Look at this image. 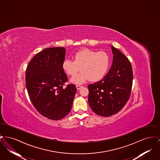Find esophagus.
<instances>
[{
  "mask_svg": "<svg viewBox=\"0 0 160 160\" xmlns=\"http://www.w3.org/2000/svg\"><path fill=\"white\" fill-rule=\"evenodd\" d=\"M82 88V86H80V85H77L76 86V88L77 90L80 89Z\"/></svg>",
  "mask_w": 160,
  "mask_h": 160,
  "instance_id": "34e87169",
  "label": "esophagus"
}]
</instances>
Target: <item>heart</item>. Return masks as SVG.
I'll return each mask as SVG.
<instances>
[{
    "instance_id": "heart-1",
    "label": "heart",
    "mask_w": 160,
    "mask_h": 160,
    "mask_svg": "<svg viewBox=\"0 0 160 160\" xmlns=\"http://www.w3.org/2000/svg\"><path fill=\"white\" fill-rule=\"evenodd\" d=\"M74 61L65 59L62 63V68L69 76L78 74L71 78L73 83H83L88 79L91 82H98L106 73L110 65V58L106 52H95L84 48L74 54Z\"/></svg>"
}]
</instances>
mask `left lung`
<instances>
[{"label":"left lung","mask_w":160,"mask_h":160,"mask_svg":"<svg viewBox=\"0 0 160 160\" xmlns=\"http://www.w3.org/2000/svg\"><path fill=\"white\" fill-rule=\"evenodd\" d=\"M111 47L113 54L111 68L101 80L88 85L89 106L95 113L103 117L118 113L125 105L133 80L128 58L113 46Z\"/></svg>","instance_id":"left-lung-1"}]
</instances>
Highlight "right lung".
<instances>
[{
  "label": "right lung",
  "mask_w": 160,
  "mask_h": 160,
  "mask_svg": "<svg viewBox=\"0 0 160 160\" xmlns=\"http://www.w3.org/2000/svg\"><path fill=\"white\" fill-rule=\"evenodd\" d=\"M66 49L47 48L37 54L28 64L26 86L31 102L38 112L51 120L68 114L76 93L74 84L63 87L68 78L62 68Z\"/></svg>",
  "instance_id": "obj_1"
}]
</instances>
